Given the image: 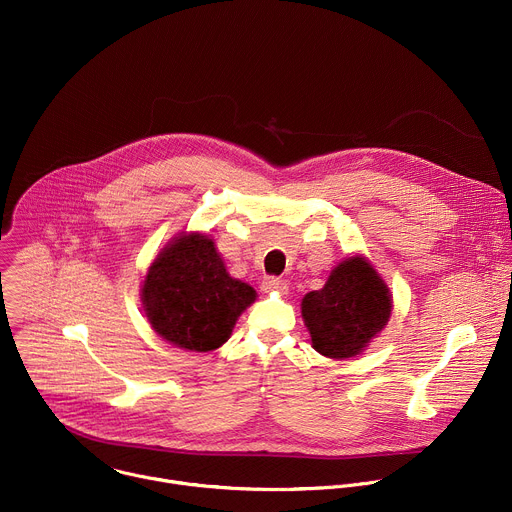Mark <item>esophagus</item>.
I'll return each mask as SVG.
<instances>
[{
  "instance_id": "esophagus-1",
  "label": "esophagus",
  "mask_w": 512,
  "mask_h": 512,
  "mask_svg": "<svg viewBox=\"0 0 512 512\" xmlns=\"http://www.w3.org/2000/svg\"><path fill=\"white\" fill-rule=\"evenodd\" d=\"M262 290L264 292H286L288 290V284H286V280H282V278H276V276H270V278H266L264 282H262Z\"/></svg>"
}]
</instances>
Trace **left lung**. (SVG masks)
<instances>
[{
    "instance_id": "left-lung-1",
    "label": "left lung",
    "mask_w": 512,
    "mask_h": 512,
    "mask_svg": "<svg viewBox=\"0 0 512 512\" xmlns=\"http://www.w3.org/2000/svg\"><path fill=\"white\" fill-rule=\"evenodd\" d=\"M386 284L362 258L338 264L324 288L308 292L302 316L312 346L328 358H350L364 350L390 318Z\"/></svg>"
}]
</instances>
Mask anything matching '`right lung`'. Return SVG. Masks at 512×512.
<instances>
[{
    "label": "right lung",
    "instance_id": "add662e5",
    "mask_svg": "<svg viewBox=\"0 0 512 512\" xmlns=\"http://www.w3.org/2000/svg\"><path fill=\"white\" fill-rule=\"evenodd\" d=\"M254 300V288L230 278L214 242L202 234L174 240L154 260L142 288L152 328L194 352L222 346Z\"/></svg>",
    "mask_w": 512,
    "mask_h": 512
}]
</instances>
